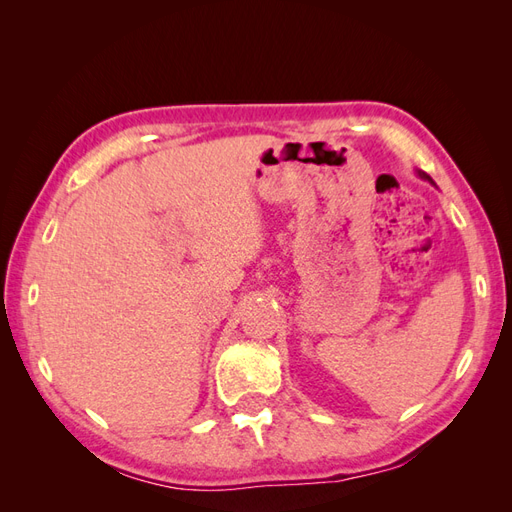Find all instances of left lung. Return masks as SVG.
Segmentation results:
<instances>
[{
    "mask_svg": "<svg viewBox=\"0 0 512 512\" xmlns=\"http://www.w3.org/2000/svg\"><path fill=\"white\" fill-rule=\"evenodd\" d=\"M414 173L418 175V177H421V179H425V181H429L431 185H436V183H433V179L427 175V173H423V170H414Z\"/></svg>",
    "mask_w": 512,
    "mask_h": 512,
    "instance_id": "1",
    "label": "left lung"
}]
</instances>
